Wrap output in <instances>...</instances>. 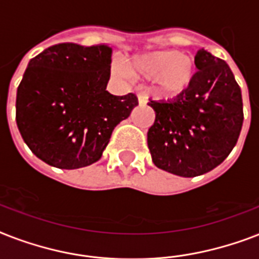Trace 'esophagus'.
I'll return each mask as SVG.
<instances>
[{"label": "esophagus", "mask_w": 259, "mask_h": 259, "mask_svg": "<svg viewBox=\"0 0 259 259\" xmlns=\"http://www.w3.org/2000/svg\"><path fill=\"white\" fill-rule=\"evenodd\" d=\"M137 98H138V103H140V105H145V103H146V97H145V95H144V94H138Z\"/></svg>", "instance_id": "esophagus-1"}]
</instances>
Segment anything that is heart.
<instances>
[{"mask_svg": "<svg viewBox=\"0 0 259 259\" xmlns=\"http://www.w3.org/2000/svg\"><path fill=\"white\" fill-rule=\"evenodd\" d=\"M115 78L130 80L133 76L156 82V90L164 97H176L192 84L196 66L179 50H160L136 55L129 70L121 64L113 67Z\"/></svg>", "mask_w": 259, "mask_h": 259, "instance_id": "obj_1", "label": "heart"}]
</instances>
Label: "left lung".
<instances>
[{
  "instance_id": "left-lung-1",
  "label": "left lung",
  "mask_w": 259,
  "mask_h": 259,
  "mask_svg": "<svg viewBox=\"0 0 259 259\" xmlns=\"http://www.w3.org/2000/svg\"><path fill=\"white\" fill-rule=\"evenodd\" d=\"M199 71L192 84L175 99L150 101L156 113L148 132L154 165L181 177H195L225 161L243 123L241 87L229 64L197 51Z\"/></svg>"
}]
</instances>
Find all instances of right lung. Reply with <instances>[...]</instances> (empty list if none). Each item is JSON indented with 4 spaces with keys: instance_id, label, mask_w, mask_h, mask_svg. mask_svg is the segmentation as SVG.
I'll list each match as a JSON object with an SVG mask.
<instances>
[{
    "instance_id": "add662e5",
    "label": "right lung",
    "mask_w": 259,
    "mask_h": 259,
    "mask_svg": "<svg viewBox=\"0 0 259 259\" xmlns=\"http://www.w3.org/2000/svg\"><path fill=\"white\" fill-rule=\"evenodd\" d=\"M113 47L60 42L30 59L17 89L16 121L32 153L48 165L78 169L102 157L114 127L138 105L106 87Z\"/></svg>"
}]
</instances>
